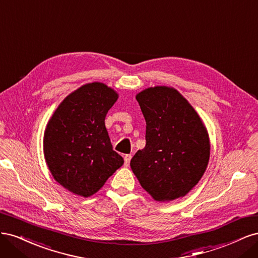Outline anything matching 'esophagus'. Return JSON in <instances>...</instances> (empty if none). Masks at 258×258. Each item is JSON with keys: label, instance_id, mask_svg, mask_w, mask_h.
Returning a JSON list of instances; mask_svg holds the SVG:
<instances>
[{"label": "esophagus", "instance_id": "esophagus-1", "mask_svg": "<svg viewBox=\"0 0 258 258\" xmlns=\"http://www.w3.org/2000/svg\"><path fill=\"white\" fill-rule=\"evenodd\" d=\"M123 160H124V166L128 167L130 163V160H131V155H124Z\"/></svg>", "mask_w": 258, "mask_h": 258}]
</instances>
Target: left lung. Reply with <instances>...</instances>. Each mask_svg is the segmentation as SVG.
Listing matches in <instances>:
<instances>
[{
  "instance_id": "1",
  "label": "left lung",
  "mask_w": 258,
  "mask_h": 258,
  "mask_svg": "<svg viewBox=\"0 0 258 258\" xmlns=\"http://www.w3.org/2000/svg\"><path fill=\"white\" fill-rule=\"evenodd\" d=\"M136 99L146 121V145L132 157V172L156 201L186 196L205 174L210 159L204 121L173 87L146 88Z\"/></svg>"
}]
</instances>
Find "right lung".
I'll return each mask as SVG.
<instances>
[{
  "mask_svg": "<svg viewBox=\"0 0 258 258\" xmlns=\"http://www.w3.org/2000/svg\"><path fill=\"white\" fill-rule=\"evenodd\" d=\"M117 99L118 93L103 83L85 84L64 98L46 126V165L53 178L77 196H92L123 165L104 122Z\"/></svg>",
  "mask_w": 258,
  "mask_h": 258,
  "instance_id": "right-lung-1",
  "label": "right lung"
}]
</instances>
